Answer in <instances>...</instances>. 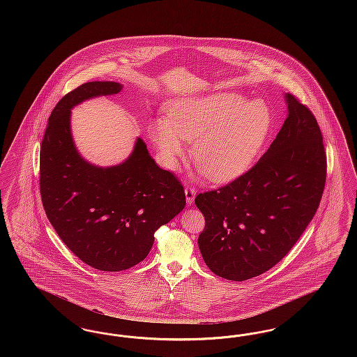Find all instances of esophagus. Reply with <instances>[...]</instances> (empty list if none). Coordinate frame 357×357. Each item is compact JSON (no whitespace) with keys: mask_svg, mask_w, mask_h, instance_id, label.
<instances>
[{"mask_svg":"<svg viewBox=\"0 0 357 357\" xmlns=\"http://www.w3.org/2000/svg\"><path fill=\"white\" fill-rule=\"evenodd\" d=\"M185 192H186L187 204H192V202H194V198H195V195H197L195 187L191 186V185H187L186 188H185Z\"/></svg>","mask_w":357,"mask_h":357,"instance_id":"obj_1","label":"esophagus"}]
</instances>
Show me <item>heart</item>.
<instances>
[{
  "label": "heart",
  "mask_w": 357,
  "mask_h": 357,
  "mask_svg": "<svg viewBox=\"0 0 357 357\" xmlns=\"http://www.w3.org/2000/svg\"><path fill=\"white\" fill-rule=\"evenodd\" d=\"M273 130L274 115L266 102L220 93L171 104L169 123L158 121L151 135L169 162L185 155L182 139L194 142L197 167L214 182H229L253 166Z\"/></svg>",
  "instance_id": "b5f03b06"
}]
</instances>
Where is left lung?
<instances>
[{"label": "left lung", "mask_w": 357, "mask_h": 357, "mask_svg": "<svg viewBox=\"0 0 357 357\" xmlns=\"http://www.w3.org/2000/svg\"><path fill=\"white\" fill-rule=\"evenodd\" d=\"M289 115L268 151L230 183L204 191L198 246L214 274L245 281L268 272L296 245L314 217L326 181V153L317 120L287 95Z\"/></svg>", "instance_id": "obj_1"}]
</instances>
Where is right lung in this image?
Instances as JSON below:
<instances>
[{
    "instance_id": "right-lung-1",
    "label": "right lung",
    "mask_w": 357,
    "mask_h": 357,
    "mask_svg": "<svg viewBox=\"0 0 357 357\" xmlns=\"http://www.w3.org/2000/svg\"><path fill=\"white\" fill-rule=\"evenodd\" d=\"M120 89L119 83L89 82L68 92L53 108L40 149V194L48 220L73 255L102 272L143 261L155 231L186 206L181 181L155 163L140 137L115 167H95L76 151L70 108Z\"/></svg>"
}]
</instances>
